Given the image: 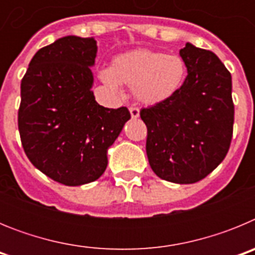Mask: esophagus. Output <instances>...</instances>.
Returning <instances> with one entry per match:
<instances>
[{
  "mask_svg": "<svg viewBox=\"0 0 255 255\" xmlns=\"http://www.w3.org/2000/svg\"><path fill=\"white\" fill-rule=\"evenodd\" d=\"M130 115H131V119H134V120H136L139 116H140V111H139V108L136 107H130Z\"/></svg>",
  "mask_w": 255,
  "mask_h": 255,
  "instance_id": "obj_1",
  "label": "esophagus"
}]
</instances>
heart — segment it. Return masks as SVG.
I'll use <instances>...</instances> for the list:
<instances>
[{
    "instance_id": "heart-1",
    "label": "heart",
    "mask_w": 255,
    "mask_h": 255,
    "mask_svg": "<svg viewBox=\"0 0 255 255\" xmlns=\"http://www.w3.org/2000/svg\"><path fill=\"white\" fill-rule=\"evenodd\" d=\"M188 76L185 61L179 55L154 49H134L116 56L111 67L101 70V82L115 93L121 84L132 87L134 97L143 105L154 106L171 100Z\"/></svg>"
}]
</instances>
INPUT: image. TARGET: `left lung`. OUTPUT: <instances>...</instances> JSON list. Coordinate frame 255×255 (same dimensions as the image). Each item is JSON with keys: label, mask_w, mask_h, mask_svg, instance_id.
Instances as JSON below:
<instances>
[{"label": "left lung", "mask_w": 255, "mask_h": 255, "mask_svg": "<svg viewBox=\"0 0 255 255\" xmlns=\"http://www.w3.org/2000/svg\"><path fill=\"white\" fill-rule=\"evenodd\" d=\"M186 80L171 100L140 111L150 168L162 180L193 184L224 161L233 138L231 74L211 51L186 43Z\"/></svg>", "instance_id": "1"}]
</instances>
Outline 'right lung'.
I'll return each mask as SVG.
<instances>
[{
  "label": "right lung",
  "mask_w": 255,
  "mask_h": 255,
  "mask_svg": "<svg viewBox=\"0 0 255 255\" xmlns=\"http://www.w3.org/2000/svg\"><path fill=\"white\" fill-rule=\"evenodd\" d=\"M93 37L66 35L40 48L21 80L20 139L29 161L52 180L84 185L102 176L107 152L130 112L106 108L92 92Z\"/></svg>",
  "instance_id": "1"
}]
</instances>
